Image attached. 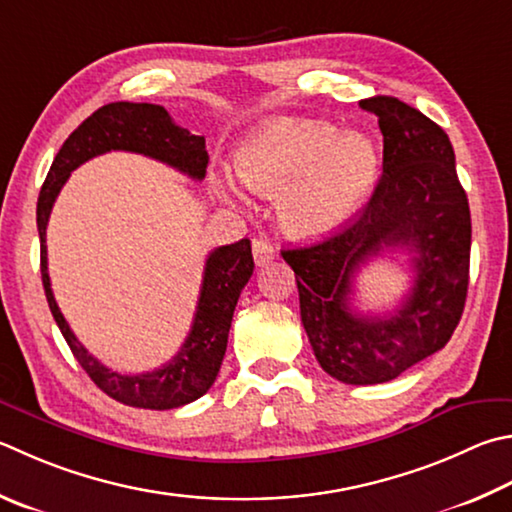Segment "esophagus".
Returning a JSON list of instances; mask_svg holds the SVG:
<instances>
[{
    "mask_svg": "<svg viewBox=\"0 0 512 512\" xmlns=\"http://www.w3.org/2000/svg\"><path fill=\"white\" fill-rule=\"evenodd\" d=\"M253 257H255L257 266H264L268 262H273V259L277 257V250H275L271 241L259 237V239L253 241Z\"/></svg>",
    "mask_w": 512,
    "mask_h": 512,
    "instance_id": "1",
    "label": "esophagus"
}]
</instances>
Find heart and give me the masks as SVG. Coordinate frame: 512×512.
<instances>
[{
	"label": "heart",
	"instance_id": "b5f03b06",
	"mask_svg": "<svg viewBox=\"0 0 512 512\" xmlns=\"http://www.w3.org/2000/svg\"><path fill=\"white\" fill-rule=\"evenodd\" d=\"M369 136L342 132L327 120L273 118L235 152V174L248 190L280 197V219L295 237L315 239L340 228L367 199L378 176ZM215 192L228 199L224 181Z\"/></svg>",
	"mask_w": 512,
	"mask_h": 512
}]
</instances>
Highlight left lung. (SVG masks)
Instances as JSON below:
<instances>
[{"label":"left lung","mask_w":512,"mask_h":512,"mask_svg":"<svg viewBox=\"0 0 512 512\" xmlns=\"http://www.w3.org/2000/svg\"><path fill=\"white\" fill-rule=\"evenodd\" d=\"M383 132V174L353 221L318 244L282 250L315 358L347 385L401 376L448 345L461 320L470 271V208L448 134L392 96L360 100ZM383 249L412 254L415 282L383 319L350 311V282Z\"/></svg>","instance_id":"8db88e82"}]
</instances>
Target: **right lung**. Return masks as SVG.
Here are the masks:
<instances>
[{"label":"right lung","mask_w":512,"mask_h":512,"mask_svg":"<svg viewBox=\"0 0 512 512\" xmlns=\"http://www.w3.org/2000/svg\"><path fill=\"white\" fill-rule=\"evenodd\" d=\"M111 150L150 156L154 161L188 174L194 181L206 176V138L194 136L188 129L176 125L165 107L150 105V102H109L94 111L76 132H71L60 152L55 154L40 197H37L40 271L46 302L73 356L102 392L129 407L174 410V407L197 401L215 383L228 345L232 313H235L241 288L248 284L255 268L250 239L219 246L208 255L192 329L170 362H165L161 369L136 376L111 371L73 336L53 297L49 262H46V224H49L51 208L62 185L78 165Z\"/></svg>","instance_id":"add662e5"}]
</instances>
